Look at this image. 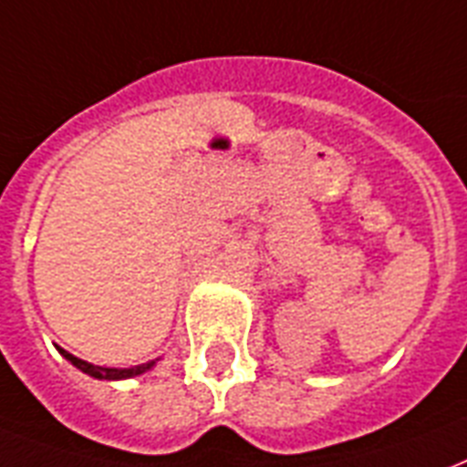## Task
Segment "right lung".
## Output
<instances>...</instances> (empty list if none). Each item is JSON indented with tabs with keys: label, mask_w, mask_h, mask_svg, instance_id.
Listing matches in <instances>:
<instances>
[{
	"label": "right lung",
	"mask_w": 467,
	"mask_h": 467,
	"mask_svg": "<svg viewBox=\"0 0 467 467\" xmlns=\"http://www.w3.org/2000/svg\"><path fill=\"white\" fill-rule=\"evenodd\" d=\"M57 350H60V353L65 356V360H70L78 370L92 375V378H97V380H126V378L143 375V372L150 370V368L155 365V360H150V363L133 365V368H102V365H92V363H87V360H82V358L72 356V353H67L65 348H57Z\"/></svg>",
	"instance_id": "add662e5"
}]
</instances>
